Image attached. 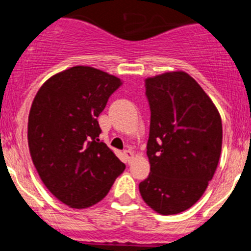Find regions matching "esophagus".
<instances>
[{
  "label": "esophagus",
  "mask_w": 251,
  "mask_h": 251,
  "mask_svg": "<svg viewBox=\"0 0 251 251\" xmlns=\"http://www.w3.org/2000/svg\"><path fill=\"white\" fill-rule=\"evenodd\" d=\"M124 155H125V159L127 162H130L132 157H134V152L131 150H124Z\"/></svg>",
  "instance_id": "1"
}]
</instances>
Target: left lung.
<instances>
[{
  "label": "left lung",
  "instance_id": "1",
  "mask_svg": "<svg viewBox=\"0 0 251 251\" xmlns=\"http://www.w3.org/2000/svg\"><path fill=\"white\" fill-rule=\"evenodd\" d=\"M145 87L151 111L150 174L139 190L156 213L174 215L193 206L213 179L223 144L221 117L184 71L146 78Z\"/></svg>",
  "mask_w": 251,
  "mask_h": 251
}]
</instances>
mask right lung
Returning a JSON list of instances; mask_svg holds the SVG:
<instances>
[{"label":"right lung","mask_w":251,"mask_h":251,"mask_svg":"<svg viewBox=\"0 0 251 251\" xmlns=\"http://www.w3.org/2000/svg\"><path fill=\"white\" fill-rule=\"evenodd\" d=\"M121 80L90 66L58 72L40 87L28 115L31 157L61 202L85 209L101 201L125 164L98 139V117Z\"/></svg>","instance_id":"add662e5"}]
</instances>
